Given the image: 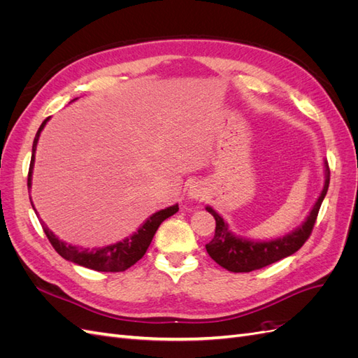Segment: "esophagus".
<instances>
[{"instance_id":"esophagus-1","label":"esophagus","mask_w":358,"mask_h":358,"mask_svg":"<svg viewBox=\"0 0 358 358\" xmlns=\"http://www.w3.org/2000/svg\"><path fill=\"white\" fill-rule=\"evenodd\" d=\"M204 194H206V191H204V188H203V185L200 182H194L192 185L189 187V189H188V196H189V199H194V200H200V199H203L204 197Z\"/></svg>"}]
</instances>
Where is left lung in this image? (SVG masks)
Returning <instances> with one entry per match:
<instances>
[{
    "label": "left lung",
    "mask_w": 358,
    "mask_h": 358,
    "mask_svg": "<svg viewBox=\"0 0 358 358\" xmlns=\"http://www.w3.org/2000/svg\"><path fill=\"white\" fill-rule=\"evenodd\" d=\"M324 164H326V182H324V188L315 206L312 208L308 220L303 222V225L299 227L296 231L287 234L285 237H279L276 241L252 242L236 237L234 234L230 233L229 225L224 222V220L218 213L212 208H206L210 215H213L216 222L213 239L206 245V251H208L210 258L215 259L221 267L230 270V272L248 273L252 272V270H258L273 264L279 262V259L297 252L309 239V236L313 230V225H315L317 221L321 203L324 197H326L329 189L330 169L327 162H324Z\"/></svg>",
    "instance_id": "left-lung-1"
}]
</instances>
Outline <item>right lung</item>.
Masks as SVG:
<instances>
[{
	"mask_svg": "<svg viewBox=\"0 0 358 358\" xmlns=\"http://www.w3.org/2000/svg\"><path fill=\"white\" fill-rule=\"evenodd\" d=\"M48 119H45L43 124L40 125L34 138V143H32V155H31V164L28 171V188H31V173H32V167H34V152L37 148V142H38L41 129L45 128L48 122ZM32 208H34V206H32ZM178 210H179L178 204L170 206L167 209H162L150 216V218L140 227L133 236L127 237V239H124L122 242H117L115 245H109L104 248H94V249H86V248L64 243L48 229V225H45L43 221H41V227H43V231H45V234L48 236L50 245L53 246V249H55L62 258L69 259V262L83 267H88L91 270H96V272H124V270L136 264L138 259L145 255L150 242L154 239V234L157 233L159 224L164 220H167L169 216L175 215Z\"/></svg>",
	"mask_w": 358,
	"mask_h": 358,
	"instance_id": "obj_1",
	"label": "right lung"
}]
</instances>
